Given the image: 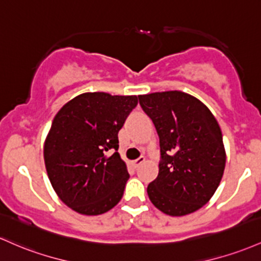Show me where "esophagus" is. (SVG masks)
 I'll return each mask as SVG.
<instances>
[{
    "mask_svg": "<svg viewBox=\"0 0 261 261\" xmlns=\"http://www.w3.org/2000/svg\"><path fill=\"white\" fill-rule=\"evenodd\" d=\"M145 160H146V159H145L144 156L139 157V159L135 160V161H133V166H134V167H135V168H137V167H139L140 165H141V163H144V162H145Z\"/></svg>",
    "mask_w": 261,
    "mask_h": 261,
    "instance_id": "1",
    "label": "esophagus"
}]
</instances>
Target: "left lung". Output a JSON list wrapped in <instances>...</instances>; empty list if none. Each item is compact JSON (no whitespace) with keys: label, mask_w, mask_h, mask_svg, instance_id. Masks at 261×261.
<instances>
[{"label":"left lung","mask_w":261,"mask_h":261,"mask_svg":"<svg viewBox=\"0 0 261 261\" xmlns=\"http://www.w3.org/2000/svg\"><path fill=\"white\" fill-rule=\"evenodd\" d=\"M160 139L159 176L148 198L168 216L193 213L218 188L225 167L223 136L211 110L194 96L172 90L140 95Z\"/></svg>","instance_id":"left-lung-1"}]
</instances>
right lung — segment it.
<instances>
[{"instance_id": "1", "label": "right lung", "mask_w": 261, "mask_h": 261, "mask_svg": "<svg viewBox=\"0 0 261 261\" xmlns=\"http://www.w3.org/2000/svg\"><path fill=\"white\" fill-rule=\"evenodd\" d=\"M136 105L135 95L84 93L54 117L43 151L45 168L56 193L73 211L99 216L121 199L130 174L117 153V134Z\"/></svg>"}]
</instances>
